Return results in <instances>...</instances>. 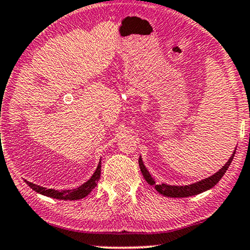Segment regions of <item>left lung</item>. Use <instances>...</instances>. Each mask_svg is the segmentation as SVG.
Segmentation results:
<instances>
[{"mask_svg": "<svg viewBox=\"0 0 250 250\" xmlns=\"http://www.w3.org/2000/svg\"><path fill=\"white\" fill-rule=\"evenodd\" d=\"M235 152H233V154L231 155V158L226 164L223 166V168L221 170L216 172L215 175H212L211 177H208L204 179V181H200L198 183H194V184L191 185H185V186H172V185H167V184H159L156 185L153 178L149 175V172L147 171V169L145 168L144 164H143L142 159L139 158L138 164H139V168H141V171L144 178L146 179V182L148 183L149 185H153L155 188L156 191H158L160 194L165 195V197H169V198H186V197H192V195L199 194V193H202L207 189L211 188L212 186H215L217 183L219 182L224 174L228 170L229 165H231L232 160L234 158Z\"/></svg>", "mask_w": 250, "mask_h": 250, "instance_id": "obj_1", "label": "left lung"}]
</instances>
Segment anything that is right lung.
<instances>
[{
    "label": "right lung",
    "instance_id": "1",
    "mask_svg": "<svg viewBox=\"0 0 250 250\" xmlns=\"http://www.w3.org/2000/svg\"><path fill=\"white\" fill-rule=\"evenodd\" d=\"M101 162H99L97 169L94 172V175L91 176V178L89 181H86L84 184L79 186V188H73V189H64V191H56V189L52 188H42V186L35 185L33 183H29L27 181L26 184H27L32 189H34L35 192L40 193V194L46 195V197L59 199V200H79V199H82L86 197V195L90 193L92 189L95 188V186L97 185V182L101 178Z\"/></svg>",
    "mask_w": 250,
    "mask_h": 250
}]
</instances>
